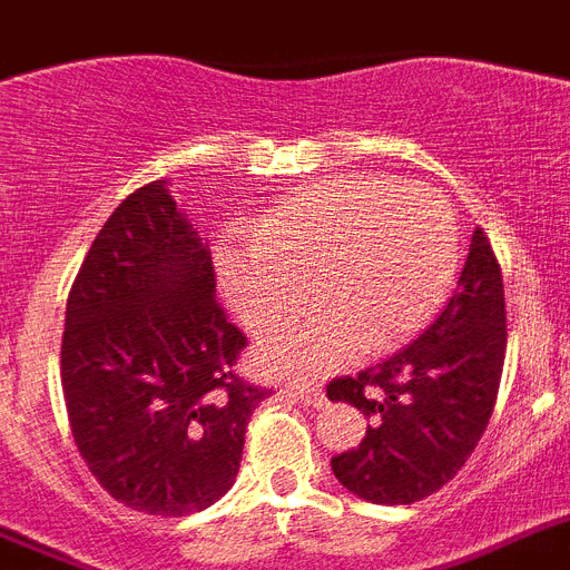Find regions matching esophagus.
Here are the masks:
<instances>
[{"label":"esophagus","mask_w":570,"mask_h":570,"mask_svg":"<svg viewBox=\"0 0 570 570\" xmlns=\"http://www.w3.org/2000/svg\"><path fill=\"white\" fill-rule=\"evenodd\" d=\"M285 395L296 397V401L308 403V406H325V392L320 386H305V383H291L285 386Z\"/></svg>","instance_id":"1"}]
</instances>
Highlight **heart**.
Instances as JSON below:
<instances>
[{
    "label": "heart",
    "mask_w": 570,
    "mask_h": 570,
    "mask_svg": "<svg viewBox=\"0 0 570 570\" xmlns=\"http://www.w3.org/2000/svg\"><path fill=\"white\" fill-rule=\"evenodd\" d=\"M253 247L218 253V271L253 332L320 305L259 345L276 374H320L366 348L389 352L444 305L459 267V227L438 193L383 175L299 189L253 225Z\"/></svg>",
    "instance_id": "b5f03b06"
}]
</instances>
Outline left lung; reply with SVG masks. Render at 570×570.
<instances>
[{"label": "left lung", "mask_w": 570, "mask_h": 570, "mask_svg": "<svg viewBox=\"0 0 570 570\" xmlns=\"http://www.w3.org/2000/svg\"><path fill=\"white\" fill-rule=\"evenodd\" d=\"M504 348L502 265L475 227L459 285L435 323L377 366L325 389L372 421L354 450L332 459L340 484L374 504H412L455 479L493 415Z\"/></svg>", "instance_id": "obj_1"}]
</instances>
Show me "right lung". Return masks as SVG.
Returning a JSON list of instances; mask_svg holds the SVG:
<instances>
[{
	"instance_id": "add662e5",
	"label": "right lung",
	"mask_w": 570,
	"mask_h": 570,
	"mask_svg": "<svg viewBox=\"0 0 570 570\" xmlns=\"http://www.w3.org/2000/svg\"><path fill=\"white\" fill-rule=\"evenodd\" d=\"M247 337L216 296L210 250L160 181L115 207L68 291V426L100 488L149 517H187L233 488L253 410Z\"/></svg>"
}]
</instances>
